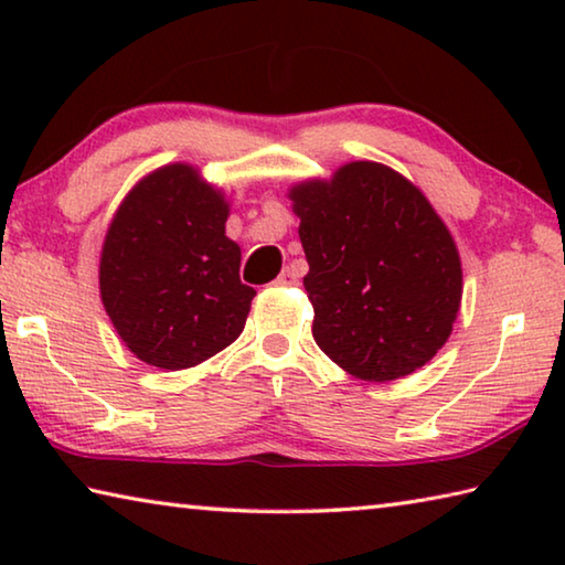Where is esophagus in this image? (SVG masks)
<instances>
[{
	"label": "esophagus",
	"mask_w": 565,
	"mask_h": 565,
	"mask_svg": "<svg viewBox=\"0 0 565 565\" xmlns=\"http://www.w3.org/2000/svg\"><path fill=\"white\" fill-rule=\"evenodd\" d=\"M276 284H279V286H294V284H299V276H296L291 269H284L279 274V279H276Z\"/></svg>",
	"instance_id": "esophagus-1"
}]
</instances>
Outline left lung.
Wrapping results in <instances>:
<instances>
[{
	"mask_svg": "<svg viewBox=\"0 0 565 565\" xmlns=\"http://www.w3.org/2000/svg\"><path fill=\"white\" fill-rule=\"evenodd\" d=\"M309 262L313 341L361 381L386 384L431 361L461 309V256L416 184L379 161L289 189Z\"/></svg>",
	"mask_w": 565,
	"mask_h": 565,
	"instance_id": "left-lung-1",
	"label": "left lung"
}]
</instances>
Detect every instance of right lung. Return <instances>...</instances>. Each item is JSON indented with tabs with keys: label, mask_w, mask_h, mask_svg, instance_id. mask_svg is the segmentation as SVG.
Returning <instances> with one entry per match:
<instances>
[{
	"label": "right lung",
	"mask_w": 565,
	"mask_h": 565,
	"mask_svg": "<svg viewBox=\"0 0 565 565\" xmlns=\"http://www.w3.org/2000/svg\"><path fill=\"white\" fill-rule=\"evenodd\" d=\"M222 189L184 161L159 167L124 196L102 244L99 294L134 356L199 366L238 339L256 291L238 279Z\"/></svg>",
	"instance_id": "add662e5"
}]
</instances>
